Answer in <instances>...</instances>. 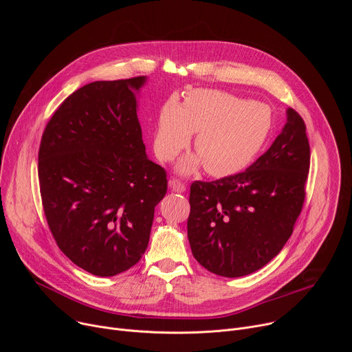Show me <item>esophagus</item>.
<instances>
[{"label": "esophagus", "mask_w": 352, "mask_h": 352, "mask_svg": "<svg viewBox=\"0 0 352 352\" xmlns=\"http://www.w3.org/2000/svg\"><path fill=\"white\" fill-rule=\"evenodd\" d=\"M170 188L174 190V192H184L186 189L185 184L182 181H179L178 178H171L170 179Z\"/></svg>", "instance_id": "1"}]
</instances>
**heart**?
Returning <instances> with one entry per match:
<instances>
[{
  "instance_id": "1",
  "label": "heart",
  "mask_w": 352,
  "mask_h": 352,
  "mask_svg": "<svg viewBox=\"0 0 352 352\" xmlns=\"http://www.w3.org/2000/svg\"><path fill=\"white\" fill-rule=\"evenodd\" d=\"M270 131L272 111L266 104L223 90L196 89L185 96L182 104L171 98L162 107L153 148L162 162H170L196 132L197 156L181 162L179 170L189 173L205 163L209 174L227 177L255 160Z\"/></svg>"
}]
</instances>
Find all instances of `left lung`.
<instances>
[{"label":"left lung","mask_w":352,"mask_h":352,"mask_svg":"<svg viewBox=\"0 0 352 352\" xmlns=\"http://www.w3.org/2000/svg\"><path fill=\"white\" fill-rule=\"evenodd\" d=\"M309 166L305 122L288 109L281 133L252 166L212 182L193 181L188 239L195 259L231 278L267 265L302 210Z\"/></svg>","instance_id":"left-lung-1"}]
</instances>
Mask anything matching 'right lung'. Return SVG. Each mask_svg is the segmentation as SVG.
I'll return each instance as SVG.
<instances>
[{
  "label": "right lung",
  "instance_id": "1",
  "mask_svg": "<svg viewBox=\"0 0 352 352\" xmlns=\"http://www.w3.org/2000/svg\"><path fill=\"white\" fill-rule=\"evenodd\" d=\"M144 76L97 80L74 91L44 128L38 184L63 254L100 277L136 265L148 243L166 170L148 160L136 114Z\"/></svg>",
  "mask_w": 352,
  "mask_h": 352
}]
</instances>
